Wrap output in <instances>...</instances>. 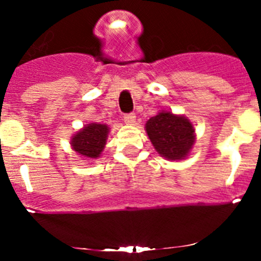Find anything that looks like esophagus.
Wrapping results in <instances>:
<instances>
[{
	"mask_svg": "<svg viewBox=\"0 0 261 261\" xmlns=\"http://www.w3.org/2000/svg\"><path fill=\"white\" fill-rule=\"evenodd\" d=\"M136 120V116L135 114H125L123 115V121H125L127 125H134Z\"/></svg>",
	"mask_w": 261,
	"mask_h": 261,
	"instance_id": "esophagus-1",
	"label": "esophagus"
}]
</instances>
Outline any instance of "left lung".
<instances>
[{
  "label": "left lung",
  "instance_id": "1",
  "mask_svg": "<svg viewBox=\"0 0 261 261\" xmlns=\"http://www.w3.org/2000/svg\"><path fill=\"white\" fill-rule=\"evenodd\" d=\"M146 133L156 151L169 160L186 158L194 143V128L189 120L172 112H160L150 118Z\"/></svg>",
  "mask_w": 261,
  "mask_h": 261
}]
</instances>
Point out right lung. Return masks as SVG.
Wrapping results in <instances>:
<instances>
[{
  "mask_svg": "<svg viewBox=\"0 0 261 261\" xmlns=\"http://www.w3.org/2000/svg\"><path fill=\"white\" fill-rule=\"evenodd\" d=\"M109 126L102 123H89L72 138V146L82 156L98 158L106 145Z\"/></svg>",
  "mask_w": 261,
  "mask_h": 261,
  "instance_id": "right-lung-1",
  "label": "right lung"
}]
</instances>
